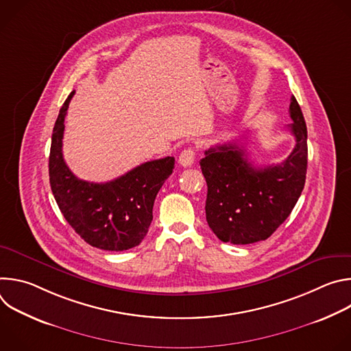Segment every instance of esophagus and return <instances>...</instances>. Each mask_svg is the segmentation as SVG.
I'll use <instances>...</instances> for the list:
<instances>
[{
  "instance_id": "1",
  "label": "esophagus",
  "mask_w": 351,
  "mask_h": 351,
  "mask_svg": "<svg viewBox=\"0 0 351 351\" xmlns=\"http://www.w3.org/2000/svg\"><path fill=\"white\" fill-rule=\"evenodd\" d=\"M194 158H195L194 148L189 147V148L183 149V152L180 153V156H179V164H180L182 167H190V165L194 162Z\"/></svg>"
}]
</instances>
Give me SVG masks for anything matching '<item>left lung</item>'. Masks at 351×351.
<instances>
[{"label":"left lung","mask_w":351,"mask_h":351,"mask_svg":"<svg viewBox=\"0 0 351 351\" xmlns=\"http://www.w3.org/2000/svg\"><path fill=\"white\" fill-rule=\"evenodd\" d=\"M289 114L295 145L282 164L257 168L237 143L211 147L199 161L208 187L207 222L219 240L250 244L268 239L302 195L308 157L307 126L294 95Z\"/></svg>","instance_id":"1"}]
</instances>
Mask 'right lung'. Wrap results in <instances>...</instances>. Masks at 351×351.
<instances>
[{"label":"right lung","instance_id":"obj_1","mask_svg":"<svg viewBox=\"0 0 351 351\" xmlns=\"http://www.w3.org/2000/svg\"><path fill=\"white\" fill-rule=\"evenodd\" d=\"M69 94L57 118L49 149V184L56 202L73 230L90 245L123 252L141 243L153 221V206L164 182L175 168V158L144 162L107 182L77 179L62 156L64 121Z\"/></svg>","mask_w":351,"mask_h":351}]
</instances>
